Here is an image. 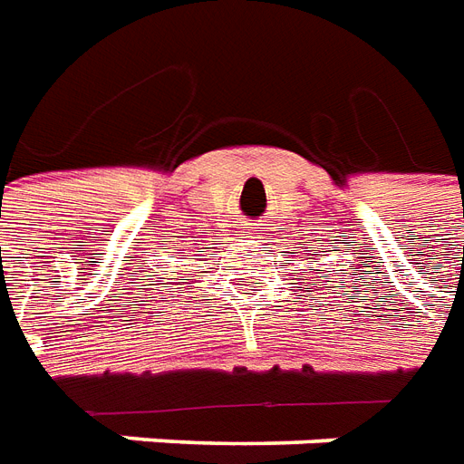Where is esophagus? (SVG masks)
Instances as JSON below:
<instances>
[{"label": "esophagus", "mask_w": 464, "mask_h": 464, "mask_svg": "<svg viewBox=\"0 0 464 464\" xmlns=\"http://www.w3.org/2000/svg\"><path fill=\"white\" fill-rule=\"evenodd\" d=\"M249 235H259V229H255V232H249Z\"/></svg>", "instance_id": "obj_1"}]
</instances>
